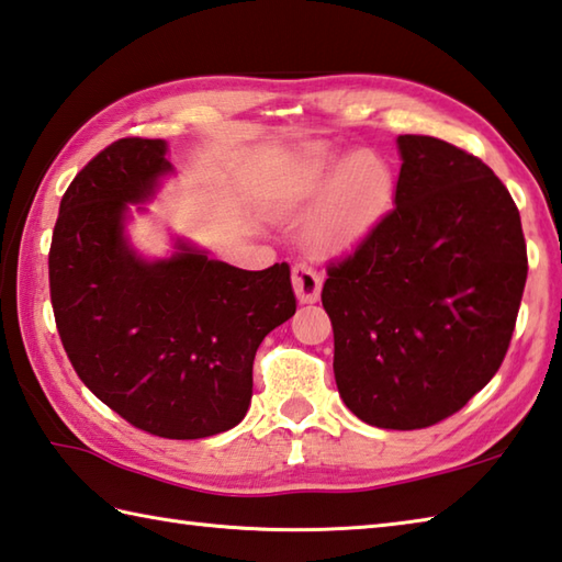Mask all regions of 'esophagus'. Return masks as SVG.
<instances>
[{"mask_svg": "<svg viewBox=\"0 0 562 562\" xmlns=\"http://www.w3.org/2000/svg\"><path fill=\"white\" fill-rule=\"evenodd\" d=\"M292 284H294V292H297V300L302 304H312L319 300V292H322V274L316 272L312 265L307 262H297L292 268Z\"/></svg>", "mask_w": 562, "mask_h": 562, "instance_id": "34e87169", "label": "esophagus"}]
</instances>
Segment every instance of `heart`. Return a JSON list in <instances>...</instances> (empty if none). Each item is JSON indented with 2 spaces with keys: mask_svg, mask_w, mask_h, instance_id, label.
<instances>
[{
  "mask_svg": "<svg viewBox=\"0 0 562 562\" xmlns=\"http://www.w3.org/2000/svg\"><path fill=\"white\" fill-rule=\"evenodd\" d=\"M326 192L310 223L312 248L346 250L363 240L391 203V171L379 157L356 155L349 161L322 147L310 149L270 193L274 211L292 213L310 206Z\"/></svg>",
  "mask_w": 562,
  "mask_h": 562,
  "instance_id": "1",
  "label": "heart"
}]
</instances>
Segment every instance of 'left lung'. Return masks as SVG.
<instances>
[{
	"label": "left lung",
	"mask_w": 562,
	"mask_h": 562,
	"mask_svg": "<svg viewBox=\"0 0 562 562\" xmlns=\"http://www.w3.org/2000/svg\"><path fill=\"white\" fill-rule=\"evenodd\" d=\"M395 206L326 268L334 379L359 420L420 430L472 401L512 344L528 255L512 193L450 142L401 135Z\"/></svg>",
	"instance_id": "obj_1"
}]
</instances>
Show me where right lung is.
I'll use <instances>...</instances> for the list:
<instances>
[{
  "mask_svg": "<svg viewBox=\"0 0 562 562\" xmlns=\"http://www.w3.org/2000/svg\"><path fill=\"white\" fill-rule=\"evenodd\" d=\"M165 139L122 137L70 181L48 250L56 329L90 391L122 420L167 440L236 427L255 351L297 310L290 265L240 270L179 243L169 260L130 250V203L171 171Z\"/></svg>",
  "mask_w": 562,
  "mask_h": 562,
  "instance_id": "1",
  "label": "right lung"
}]
</instances>
